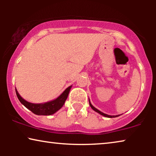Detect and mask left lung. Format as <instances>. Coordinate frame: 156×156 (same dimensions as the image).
<instances>
[{
  "label": "left lung",
  "mask_w": 156,
  "mask_h": 156,
  "mask_svg": "<svg viewBox=\"0 0 156 156\" xmlns=\"http://www.w3.org/2000/svg\"><path fill=\"white\" fill-rule=\"evenodd\" d=\"M89 105H90V106H91V108H92L93 110H94L95 112H97V113H99V114H100L102 115V116H104L108 117V118H114V117H117V116H119V115H117V116H110V115H107V114H104L103 112H100L99 110H98L97 108H96L94 107V106H93L92 105H91V104L90 103V101H89Z\"/></svg>",
  "instance_id": "8db88e82"
}]
</instances>
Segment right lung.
Here are the masks:
<instances>
[{"label":"right lung","mask_w":156,"mask_h":156,"mask_svg":"<svg viewBox=\"0 0 156 156\" xmlns=\"http://www.w3.org/2000/svg\"><path fill=\"white\" fill-rule=\"evenodd\" d=\"M72 86H70L65 90V91L59 96L56 99L53 101L46 102L44 104H32L30 102H27L23 99L22 97L19 94L18 91L16 89V95L18 97L19 101L23 104L25 107L30 110L33 114L36 115H44V116H49L55 114V112H57L59 109L62 107V106L65 104V102L67 99L69 94V92L71 89Z\"/></svg>","instance_id":"add662e5"}]
</instances>
